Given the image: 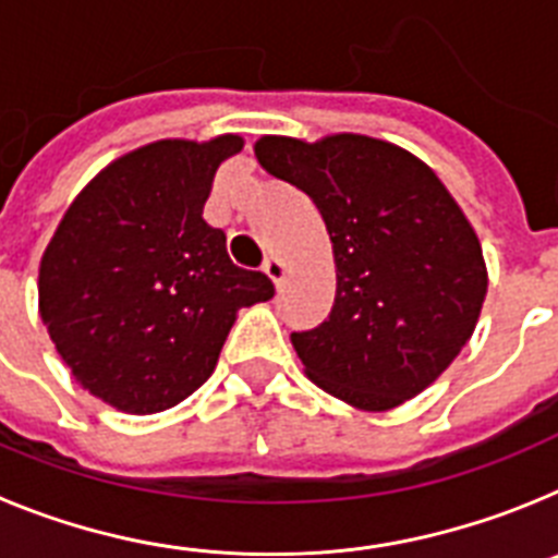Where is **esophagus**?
Returning a JSON list of instances; mask_svg holds the SVG:
<instances>
[{"label": "esophagus", "instance_id": "obj_1", "mask_svg": "<svg viewBox=\"0 0 558 558\" xmlns=\"http://www.w3.org/2000/svg\"><path fill=\"white\" fill-rule=\"evenodd\" d=\"M263 270L270 276V279H274L276 284L284 279V265H282V259H276V256H268V259H265Z\"/></svg>", "mask_w": 558, "mask_h": 558}]
</instances>
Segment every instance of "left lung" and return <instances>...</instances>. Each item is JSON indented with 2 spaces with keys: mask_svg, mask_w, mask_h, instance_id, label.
<instances>
[{
  "mask_svg": "<svg viewBox=\"0 0 558 558\" xmlns=\"http://www.w3.org/2000/svg\"><path fill=\"white\" fill-rule=\"evenodd\" d=\"M256 159L310 195L332 240V313L290 335L310 379L363 411L425 391L470 340L486 295L481 243L436 172L357 133L315 145L265 136Z\"/></svg>",
  "mask_w": 558,
  "mask_h": 558,
  "instance_id": "obj_1",
  "label": "left lung"
}]
</instances>
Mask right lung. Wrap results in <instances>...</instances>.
<instances>
[{
	"mask_svg": "<svg viewBox=\"0 0 558 558\" xmlns=\"http://www.w3.org/2000/svg\"><path fill=\"white\" fill-rule=\"evenodd\" d=\"M240 136L140 147L69 206L41 259V318L75 379L128 413L172 408L215 372L240 307L274 299L204 220Z\"/></svg>",
	"mask_w": 558,
	"mask_h": 558,
	"instance_id": "add662e5",
	"label": "right lung"
}]
</instances>
